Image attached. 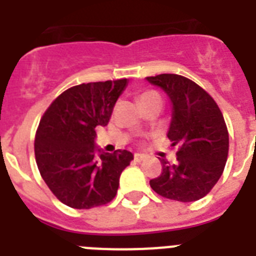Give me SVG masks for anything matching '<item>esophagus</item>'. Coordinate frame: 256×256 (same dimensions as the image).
<instances>
[{"label":"esophagus","instance_id":"1","mask_svg":"<svg viewBox=\"0 0 256 256\" xmlns=\"http://www.w3.org/2000/svg\"><path fill=\"white\" fill-rule=\"evenodd\" d=\"M134 160H136V162H144V160H146V156H144V154H136V156H134Z\"/></svg>","mask_w":256,"mask_h":256}]
</instances>
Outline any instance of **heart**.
Listing matches in <instances>:
<instances>
[{"label": "heart", "instance_id": "heart-1", "mask_svg": "<svg viewBox=\"0 0 256 256\" xmlns=\"http://www.w3.org/2000/svg\"><path fill=\"white\" fill-rule=\"evenodd\" d=\"M158 96V94H156V92H142V94H140V100H146V98H148V96Z\"/></svg>", "mask_w": 256, "mask_h": 256}]
</instances>
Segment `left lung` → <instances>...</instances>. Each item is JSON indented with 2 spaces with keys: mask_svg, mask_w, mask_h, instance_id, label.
Segmentation results:
<instances>
[{
  "mask_svg": "<svg viewBox=\"0 0 256 256\" xmlns=\"http://www.w3.org/2000/svg\"><path fill=\"white\" fill-rule=\"evenodd\" d=\"M171 102L168 136L178 146L176 164L162 160V174L150 180L156 194L179 202L203 198L218 182L228 154V132L218 104L200 86L178 74L148 77Z\"/></svg>",
  "mask_w": 256,
  "mask_h": 256,
  "instance_id": "8db88e82",
  "label": "left lung"
}]
</instances>
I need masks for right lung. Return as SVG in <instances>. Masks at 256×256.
Instances as JSON below:
<instances>
[{
  "label": "right lung",
  "instance_id": "1",
  "mask_svg": "<svg viewBox=\"0 0 256 256\" xmlns=\"http://www.w3.org/2000/svg\"><path fill=\"white\" fill-rule=\"evenodd\" d=\"M126 86V78L73 86L41 118L34 140L38 170L66 206L92 208L116 196L120 174L134 156L128 150L102 152L96 146V128L108 124Z\"/></svg>",
  "mask_w": 256,
  "mask_h": 256
}]
</instances>
